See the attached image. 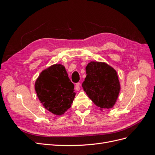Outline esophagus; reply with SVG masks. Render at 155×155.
<instances>
[{
    "label": "esophagus",
    "instance_id": "obj_1",
    "mask_svg": "<svg viewBox=\"0 0 155 155\" xmlns=\"http://www.w3.org/2000/svg\"><path fill=\"white\" fill-rule=\"evenodd\" d=\"M75 88H76V90L77 91H79V90H80V84H79V83H76V86H75Z\"/></svg>",
    "mask_w": 155,
    "mask_h": 155
}]
</instances>
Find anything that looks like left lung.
<instances>
[{
  "label": "left lung",
  "mask_w": 155,
  "mask_h": 155,
  "mask_svg": "<svg viewBox=\"0 0 155 155\" xmlns=\"http://www.w3.org/2000/svg\"><path fill=\"white\" fill-rule=\"evenodd\" d=\"M85 70L83 91L101 110L111 109L116 104L121 89L116 70L105 62L99 61L88 63Z\"/></svg>",
  "instance_id": "obj_1"
}]
</instances>
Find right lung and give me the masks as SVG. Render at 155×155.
I'll return each instance as SVG.
<instances>
[{"instance_id":"obj_1","label":"right lung","mask_w":155,"mask_h":155,"mask_svg":"<svg viewBox=\"0 0 155 155\" xmlns=\"http://www.w3.org/2000/svg\"><path fill=\"white\" fill-rule=\"evenodd\" d=\"M74 88L61 64H54L43 70L35 83V90L42 105L57 116L63 115L71 107L76 96Z\"/></svg>"}]
</instances>
